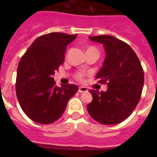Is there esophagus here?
<instances>
[{
	"mask_svg": "<svg viewBox=\"0 0 157 157\" xmlns=\"http://www.w3.org/2000/svg\"><path fill=\"white\" fill-rule=\"evenodd\" d=\"M88 91V89L86 88V87L85 86H81L78 88V93H85V92H87Z\"/></svg>",
	"mask_w": 157,
	"mask_h": 157,
	"instance_id": "1",
	"label": "esophagus"
}]
</instances>
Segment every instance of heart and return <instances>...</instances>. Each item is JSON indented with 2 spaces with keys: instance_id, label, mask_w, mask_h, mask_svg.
Returning <instances> with one entry per match:
<instances>
[{
  "instance_id": "heart-1",
  "label": "heart",
  "mask_w": 157,
  "mask_h": 157,
  "mask_svg": "<svg viewBox=\"0 0 157 157\" xmlns=\"http://www.w3.org/2000/svg\"><path fill=\"white\" fill-rule=\"evenodd\" d=\"M90 49H96V48H94V47H89L87 50H90ZM75 77L77 79L82 81V80L83 79V78H84V74H83V73H82V72H78L77 74L75 75Z\"/></svg>"
}]
</instances>
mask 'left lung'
<instances>
[{"instance_id": "left-lung-1", "label": "left lung", "mask_w": 157, "mask_h": 157, "mask_svg": "<svg viewBox=\"0 0 157 157\" xmlns=\"http://www.w3.org/2000/svg\"><path fill=\"white\" fill-rule=\"evenodd\" d=\"M104 45L106 52L103 66L96 78L107 84L108 90H90L93 101L87 105L91 117L105 125L117 124L132 113L141 98L144 71L131 47L110 35L89 37Z\"/></svg>"}]
</instances>
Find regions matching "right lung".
Masks as SVG:
<instances>
[{"instance_id": "1", "label": "right lung", "mask_w": 157, "mask_h": 157, "mask_svg": "<svg viewBox=\"0 0 157 157\" xmlns=\"http://www.w3.org/2000/svg\"><path fill=\"white\" fill-rule=\"evenodd\" d=\"M76 37L58 32L40 36L20 59L16 96L25 114L36 123L50 124L59 120L78 90L74 84L58 87L52 78L64 61L67 45Z\"/></svg>"}]
</instances>
